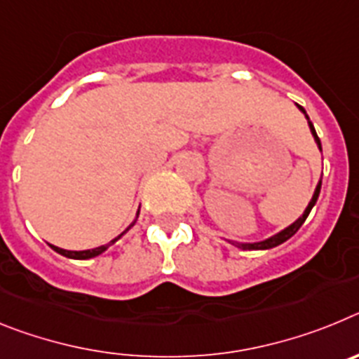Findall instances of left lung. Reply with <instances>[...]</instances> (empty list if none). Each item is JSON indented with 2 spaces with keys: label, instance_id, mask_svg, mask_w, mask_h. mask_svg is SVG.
<instances>
[{
  "label": "left lung",
  "instance_id": "8db88e82",
  "mask_svg": "<svg viewBox=\"0 0 359 359\" xmlns=\"http://www.w3.org/2000/svg\"><path fill=\"white\" fill-rule=\"evenodd\" d=\"M297 106H298V104H297ZM298 109L302 111L304 115H306L307 123H309L311 135L315 136L316 145H318V149H320V151H322V144H320V138H318V135H316V131H315V126H313V123H311V120H309V116H307L306 109H304L302 106H298ZM320 189H322V180H320L318 185H316L315 194H313V198H311L309 205H307V208H306V210H304V214L300 215V217H298L293 224H290V226L284 228V230H282V231H278V233H275V236L268 237V239H264V241H259V243H233V241H230V243H231V244H236V246H239L241 250H269V248H275V246H278V244L286 243V241L290 239V237H293L294 233H297L298 228L302 226L304 221H306L307 215H309L311 208L315 207L316 199H318V196H320Z\"/></svg>",
  "mask_w": 359,
  "mask_h": 359
}]
</instances>
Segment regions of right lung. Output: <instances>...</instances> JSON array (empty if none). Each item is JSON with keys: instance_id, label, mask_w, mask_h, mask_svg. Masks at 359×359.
<instances>
[{"instance_id": "1", "label": "right lung", "mask_w": 359, "mask_h": 359, "mask_svg": "<svg viewBox=\"0 0 359 359\" xmlns=\"http://www.w3.org/2000/svg\"><path fill=\"white\" fill-rule=\"evenodd\" d=\"M133 224H135V221H133ZM133 224H131V226H133ZM131 226H129V228H131ZM129 228H128V230H129ZM128 230H126V231H128ZM126 231H122V233H120L118 237H115V239L111 241V243L102 244V246H98V248H93V250H84V252H69V250L57 248V246H53V244H50V246H52V248L55 250L57 253H61V255L68 257V259H81V261H84V259H91V257H97V255H100V253L106 252V250L109 248L111 244H115L116 241H118L120 237H122L123 233H126Z\"/></svg>"}]
</instances>
